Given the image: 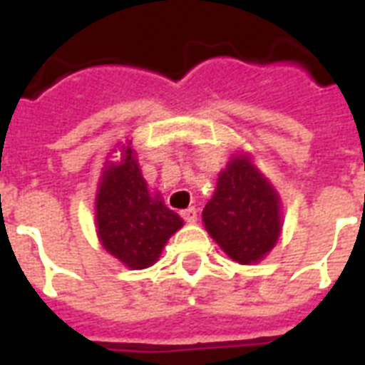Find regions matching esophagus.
I'll return each mask as SVG.
<instances>
[{
    "label": "esophagus",
    "mask_w": 365,
    "mask_h": 365,
    "mask_svg": "<svg viewBox=\"0 0 365 365\" xmlns=\"http://www.w3.org/2000/svg\"><path fill=\"white\" fill-rule=\"evenodd\" d=\"M182 217L187 223H195V222H197V210H195V208H187V210H182Z\"/></svg>",
    "instance_id": "obj_1"
}]
</instances>
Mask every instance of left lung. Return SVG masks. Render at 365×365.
Listing matches in <instances>:
<instances>
[{
    "mask_svg": "<svg viewBox=\"0 0 365 365\" xmlns=\"http://www.w3.org/2000/svg\"><path fill=\"white\" fill-rule=\"evenodd\" d=\"M206 231L242 265L259 261L280 235V206L271 183L246 157H235L217 178L202 212Z\"/></svg>",
    "mask_w": 365,
    "mask_h": 365,
    "instance_id": "left-lung-1",
    "label": "left lung"
}]
</instances>
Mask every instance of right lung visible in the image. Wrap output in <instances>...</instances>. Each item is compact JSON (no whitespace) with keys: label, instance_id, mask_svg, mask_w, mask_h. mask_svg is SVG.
<instances>
[{"label":"right lung","instance_id":"right-lung-1","mask_svg":"<svg viewBox=\"0 0 365 365\" xmlns=\"http://www.w3.org/2000/svg\"><path fill=\"white\" fill-rule=\"evenodd\" d=\"M96 223L104 248L130 269L153 265L166 240L183 225L160 197L149 195L130 148L121 165L108 166L102 174Z\"/></svg>","mask_w":365,"mask_h":365}]
</instances>
